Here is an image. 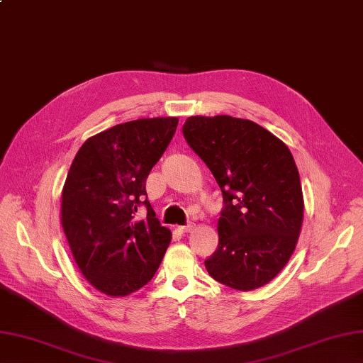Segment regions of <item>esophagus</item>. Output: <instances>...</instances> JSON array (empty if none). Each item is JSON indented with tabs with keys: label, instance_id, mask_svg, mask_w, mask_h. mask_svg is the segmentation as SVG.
<instances>
[{
	"label": "esophagus",
	"instance_id": "34e87169",
	"mask_svg": "<svg viewBox=\"0 0 363 363\" xmlns=\"http://www.w3.org/2000/svg\"><path fill=\"white\" fill-rule=\"evenodd\" d=\"M194 229V223H188L184 226H177V231L182 233V234H186V233H191Z\"/></svg>",
	"mask_w": 363,
	"mask_h": 363
}]
</instances>
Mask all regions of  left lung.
<instances>
[{"instance_id":"8db88e82","label":"left lung","mask_w":363,"mask_h":363,"mask_svg":"<svg viewBox=\"0 0 363 363\" xmlns=\"http://www.w3.org/2000/svg\"><path fill=\"white\" fill-rule=\"evenodd\" d=\"M183 135L223 196L209 276L238 291L267 285L293 255L303 222L293 154L257 123L231 115L189 117Z\"/></svg>"}]
</instances>
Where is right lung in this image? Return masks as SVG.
Listing matches in <instances>:
<instances>
[{"label":"right lung","mask_w":363,"mask_h":363,"mask_svg":"<svg viewBox=\"0 0 363 363\" xmlns=\"http://www.w3.org/2000/svg\"><path fill=\"white\" fill-rule=\"evenodd\" d=\"M179 118L123 123L86 140L61 196V225L79 271L101 293L120 297L154 277L171 242L147 201L146 179ZM145 206L147 218L137 220Z\"/></svg>","instance_id":"1"}]
</instances>
